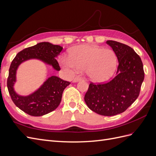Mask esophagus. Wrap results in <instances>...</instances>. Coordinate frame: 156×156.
<instances>
[{
  "label": "esophagus",
  "mask_w": 156,
  "mask_h": 156,
  "mask_svg": "<svg viewBox=\"0 0 156 156\" xmlns=\"http://www.w3.org/2000/svg\"><path fill=\"white\" fill-rule=\"evenodd\" d=\"M82 77H80V76H76L75 78H74V80H73V82H78V81H80V80H82Z\"/></svg>",
  "instance_id": "esophagus-1"
}]
</instances>
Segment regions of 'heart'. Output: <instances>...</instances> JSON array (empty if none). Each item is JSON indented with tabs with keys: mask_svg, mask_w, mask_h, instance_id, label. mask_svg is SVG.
Here are the masks:
<instances>
[{
	"mask_svg": "<svg viewBox=\"0 0 156 156\" xmlns=\"http://www.w3.org/2000/svg\"><path fill=\"white\" fill-rule=\"evenodd\" d=\"M117 57L111 49H103L98 45H80L69 51L68 59L62 61L63 66L73 70H85L92 81L104 82L116 71Z\"/></svg>",
	"mask_w": 156,
	"mask_h": 156,
	"instance_id": "obj_1",
	"label": "heart"
}]
</instances>
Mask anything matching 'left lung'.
Instances as JSON below:
<instances>
[{
	"label": "left lung",
	"mask_w": 156,
	"mask_h": 156,
	"mask_svg": "<svg viewBox=\"0 0 156 156\" xmlns=\"http://www.w3.org/2000/svg\"><path fill=\"white\" fill-rule=\"evenodd\" d=\"M106 43L117 55L116 76L107 83H90L84 100L95 113L113 116L125 111L138 98L144 72L142 60L133 48L112 40Z\"/></svg>",
	"instance_id": "8db88e82"
}]
</instances>
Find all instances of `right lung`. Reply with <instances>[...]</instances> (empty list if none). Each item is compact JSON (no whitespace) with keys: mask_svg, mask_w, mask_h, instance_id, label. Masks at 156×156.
Returning a JSON list of instances; mask_svg holds the SVG:
<instances>
[{"mask_svg":"<svg viewBox=\"0 0 156 156\" xmlns=\"http://www.w3.org/2000/svg\"><path fill=\"white\" fill-rule=\"evenodd\" d=\"M62 47L49 42H41L19 52L12 61L7 79V87L12 100L19 109L31 116L39 117L49 113L58 107L61 101L64 90L70 82L52 76L39 88L27 96H22L14 90L16 80V70L19 65L27 60L36 58L60 70L57 58Z\"/></svg>","mask_w":156,"mask_h":156,"instance_id":"obj_1","label":"right lung"}]
</instances>
